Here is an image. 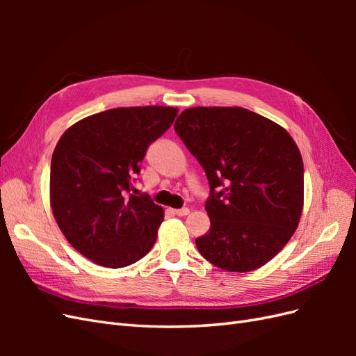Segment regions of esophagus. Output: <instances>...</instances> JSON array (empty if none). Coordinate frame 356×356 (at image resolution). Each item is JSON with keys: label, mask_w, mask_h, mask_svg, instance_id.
I'll list each match as a JSON object with an SVG mask.
<instances>
[{"label": "esophagus", "mask_w": 356, "mask_h": 356, "mask_svg": "<svg viewBox=\"0 0 356 356\" xmlns=\"http://www.w3.org/2000/svg\"><path fill=\"white\" fill-rule=\"evenodd\" d=\"M172 212H174L175 215H179V217H186V215H188L190 209L188 208H179V209H172Z\"/></svg>", "instance_id": "obj_1"}]
</instances>
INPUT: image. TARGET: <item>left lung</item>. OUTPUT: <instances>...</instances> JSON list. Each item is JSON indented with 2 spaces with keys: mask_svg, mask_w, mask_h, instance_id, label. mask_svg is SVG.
<instances>
[{
  "mask_svg": "<svg viewBox=\"0 0 356 356\" xmlns=\"http://www.w3.org/2000/svg\"><path fill=\"white\" fill-rule=\"evenodd\" d=\"M209 182L211 229L199 252L222 270L250 272L282 250L303 209L305 169L284 127L250 110L188 108L174 124Z\"/></svg>",
  "mask_w": 356,
  "mask_h": 356,
  "instance_id": "8db88e82",
  "label": "left lung"
}]
</instances>
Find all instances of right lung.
Returning a JSON list of instances; mask_svg holds the SVG:
<instances>
[{"label": "right lung", "mask_w": 356, "mask_h": 356, "mask_svg": "<svg viewBox=\"0 0 356 356\" xmlns=\"http://www.w3.org/2000/svg\"><path fill=\"white\" fill-rule=\"evenodd\" d=\"M172 106L113 108L63 134L50 165V203L67 241L93 263L120 268L152 250L163 209L134 182L148 147L174 123Z\"/></svg>", "instance_id": "right-lung-1"}]
</instances>
